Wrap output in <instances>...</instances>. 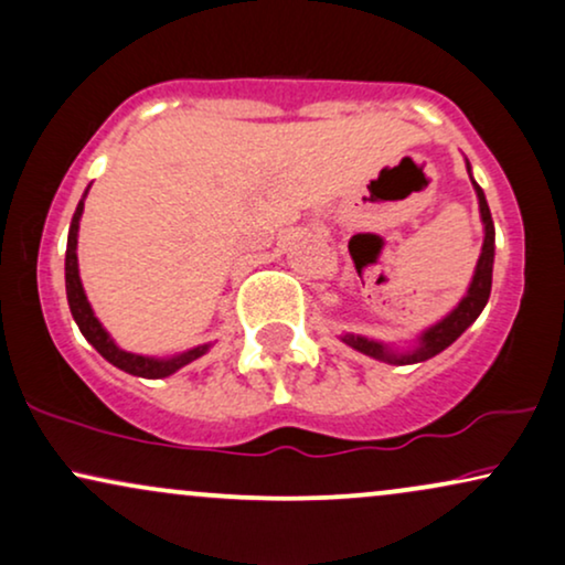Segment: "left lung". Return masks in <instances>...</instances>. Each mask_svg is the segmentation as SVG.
I'll return each instance as SVG.
<instances>
[{
  "mask_svg": "<svg viewBox=\"0 0 565 565\" xmlns=\"http://www.w3.org/2000/svg\"><path fill=\"white\" fill-rule=\"evenodd\" d=\"M473 181V179H471ZM477 196H479V210H481V221H484V247H481V257L477 263V274H473L471 287H468V295L460 300L458 308H455L445 321H439L437 326H431L424 337H420L418 348L413 352H405V355H394L384 348V344L371 342L365 337H355V334H344L342 339L355 348L363 355H371L376 360H386V363H397V365H407V363H420V360H429L434 355H439L441 350L450 348V344L458 339L463 331L479 318V312L484 310V305L489 300V291H492V263H494V223H492V213H489V205L484 200V192L477 181Z\"/></svg>",
  "mask_w": 565,
  "mask_h": 565,
  "instance_id": "8db88e82",
  "label": "left lung"
}]
</instances>
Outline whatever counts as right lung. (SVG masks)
Wrapping results in <instances>:
<instances>
[{"label":"right lung","mask_w":565,"mask_h":565,"mask_svg":"<svg viewBox=\"0 0 565 565\" xmlns=\"http://www.w3.org/2000/svg\"><path fill=\"white\" fill-rule=\"evenodd\" d=\"M86 196V194H84ZM81 213H84V200L78 202L76 213H73L71 221V231H67V253H65V289H67V305H71L73 318H76L81 334L86 337V342L92 344L94 350L99 352L102 358L110 360L113 365H118L120 371L134 373V376L141 379H166L175 373L183 365H189L192 360L202 358L210 350V344H202V348H194L183 355L168 358V360H158V358H145V355H134V352L120 350L118 344L113 342L110 334L102 329V323L94 318L92 305H88L84 287H81V276H78V257H76V244H78V221Z\"/></svg>","instance_id":"right-lung-1"}]
</instances>
